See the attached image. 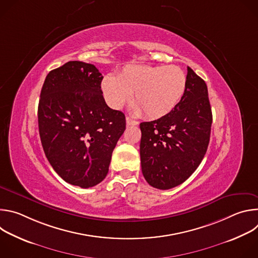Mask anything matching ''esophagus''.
<instances>
[{"label": "esophagus", "mask_w": 258, "mask_h": 258, "mask_svg": "<svg viewBox=\"0 0 258 258\" xmlns=\"http://www.w3.org/2000/svg\"><path fill=\"white\" fill-rule=\"evenodd\" d=\"M125 120H126V124L127 125H138L139 124V122L137 120H134L131 117H126Z\"/></svg>", "instance_id": "obj_1"}]
</instances>
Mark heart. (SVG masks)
<instances>
[{
  "instance_id": "b5f03b06",
  "label": "heart",
  "mask_w": 258,
  "mask_h": 258,
  "mask_svg": "<svg viewBox=\"0 0 258 258\" xmlns=\"http://www.w3.org/2000/svg\"><path fill=\"white\" fill-rule=\"evenodd\" d=\"M187 87V77L179 67L128 65L117 77H104L101 88L107 104L120 109L134 94L136 113L160 118L179 103Z\"/></svg>"
}]
</instances>
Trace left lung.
I'll list each match as a JSON object with an SVG mask.
<instances>
[{
  "mask_svg": "<svg viewBox=\"0 0 258 258\" xmlns=\"http://www.w3.org/2000/svg\"><path fill=\"white\" fill-rule=\"evenodd\" d=\"M211 107L205 82L188 67L187 87L171 112L142 122V172L150 186L168 190L197 169L209 144Z\"/></svg>",
  "mask_w": 258,
  "mask_h": 258,
  "instance_id": "1",
  "label": "left lung"
}]
</instances>
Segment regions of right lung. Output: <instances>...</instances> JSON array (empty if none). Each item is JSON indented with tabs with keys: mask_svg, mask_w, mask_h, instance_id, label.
<instances>
[{
	"mask_svg": "<svg viewBox=\"0 0 258 258\" xmlns=\"http://www.w3.org/2000/svg\"><path fill=\"white\" fill-rule=\"evenodd\" d=\"M95 65L69 61L48 73L38 118L41 142L54 170L87 189L107 175L112 152L125 130V116L109 108Z\"/></svg>",
	"mask_w": 258,
	"mask_h": 258,
	"instance_id": "right-lung-1",
	"label": "right lung"
}]
</instances>
